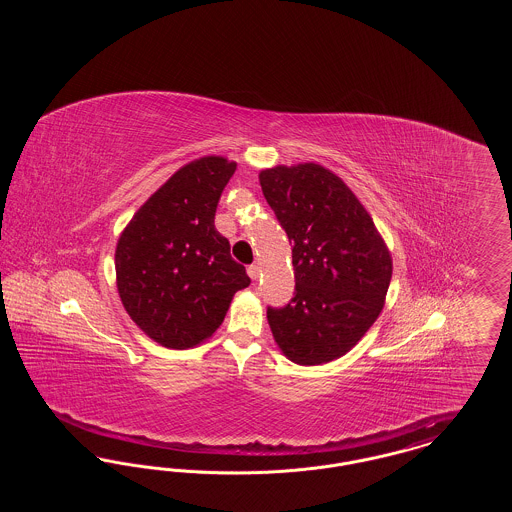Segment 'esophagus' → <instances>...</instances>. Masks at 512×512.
I'll return each mask as SVG.
<instances>
[{
  "label": "esophagus",
  "mask_w": 512,
  "mask_h": 512,
  "mask_svg": "<svg viewBox=\"0 0 512 512\" xmlns=\"http://www.w3.org/2000/svg\"><path fill=\"white\" fill-rule=\"evenodd\" d=\"M247 274H249V278H251V280H257V278H259V274H261V267L255 263V265L247 267Z\"/></svg>",
  "instance_id": "esophagus-1"
}]
</instances>
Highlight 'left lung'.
<instances>
[{"label": "left lung", "instance_id": "1", "mask_svg": "<svg viewBox=\"0 0 512 512\" xmlns=\"http://www.w3.org/2000/svg\"><path fill=\"white\" fill-rule=\"evenodd\" d=\"M270 209L292 244L295 293L268 307L274 341L297 365L340 359L382 313L391 253L349 186L317 163L259 172Z\"/></svg>", "mask_w": 512, "mask_h": 512}]
</instances>
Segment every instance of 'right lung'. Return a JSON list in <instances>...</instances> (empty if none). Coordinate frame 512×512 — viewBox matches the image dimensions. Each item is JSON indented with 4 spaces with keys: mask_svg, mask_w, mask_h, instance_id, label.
<instances>
[{
    "mask_svg": "<svg viewBox=\"0 0 512 512\" xmlns=\"http://www.w3.org/2000/svg\"><path fill=\"white\" fill-rule=\"evenodd\" d=\"M236 163L199 157L172 174L122 230L115 251L126 313L151 340L188 349L211 338L249 286L244 265L215 228L220 194Z\"/></svg>",
    "mask_w": 512,
    "mask_h": 512,
    "instance_id": "1",
    "label": "right lung"
}]
</instances>
